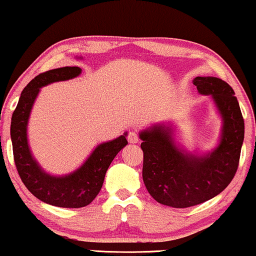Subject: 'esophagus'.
I'll return each instance as SVG.
<instances>
[{
	"mask_svg": "<svg viewBox=\"0 0 256 256\" xmlns=\"http://www.w3.org/2000/svg\"><path fill=\"white\" fill-rule=\"evenodd\" d=\"M138 140H140V138H138V133H135V132H130L128 134V141L130 144H138Z\"/></svg>",
	"mask_w": 256,
	"mask_h": 256,
	"instance_id": "obj_1",
	"label": "esophagus"
}]
</instances>
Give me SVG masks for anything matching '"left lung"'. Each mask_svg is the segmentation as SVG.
<instances>
[{"mask_svg":"<svg viewBox=\"0 0 256 256\" xmlns=\"http://www.w3.org/2000/svg\"><path fill=\"white\" fill-rule=\"evenodd\" d=\"M198 92L210 94L223 126L220 144L211 153L194 156L179 148L173 129L156 124L141 132L142 178L158 203L188 208L220 194L238 171L244 138V121L232 88L216 77H196Z\"/></svg>","mask_w":256,"mask_h":256,"instance_id":"left-lung-1","label":"left lung"}]
</instances>
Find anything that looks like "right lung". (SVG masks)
I'll return each instance as SVG.
<instances>
[{
    "label": "right lung",
    "mask_w": 256,
    "mask_h": 256,
    "mask_svg": "<svg viewBox=\"0 0 256 256\" xmlns=\"http://www.w3.org/2000/svg\"><path fill=\"white\" fill-rule=\"evenodd\" d=\"M78 66H65L36 76L22 90L20 100L12 116L10 136L12 154L22 182L38 200L59 208H83L92 202L102 188L106 170L128 141L124 133L115 140L94 148L86 162L70 174L56 176L46 173L32 156L27 140V124L30 110L40 88L68 80L80 76Z\"/></svg>",
    "instance_id": "add662e5"
}]
</instances>
